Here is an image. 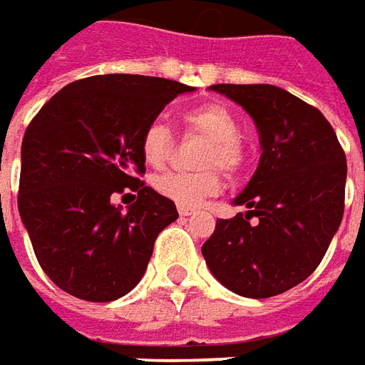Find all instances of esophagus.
I'll return each instance as SVG.
<instances>
[{
	"label": "esophagus",
	"mask_w": 365,
	"mask_h": 365,
	"mask_svg": "<svg viewBox=\"0 0 365 365\" xmlns=\"http://www.w3.org/2000/svg\"><path fill=\"white\" fill-rule=\"evenodd\" d=\"M178 212H180V216H192L194 214V210L187 206H178Z\"/></svg>",
	"instance_id": "1"
}]
</instances>
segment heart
Instances as JSON below:
<instances>
[{
    "label": "heart",
    "mask_w": 365,
    "mask_h": 365,
    "mask_svg": "<svg viewBox=\"0 0 365 365\" xmlns=\"http://www.w3.org/2000/svg\"><path fill=\"white\" fill-rule=\"evenodd\" d=\"M183 125L187 131L206 139L202 149L200 171H168L153 180L158 194L180 206H197L204 197L220 190L218 171L207 165H218L226 173H238L246 163V149L238 137V119L228 107L220 103H204L183 113ZM173 147L171 129L163 120H151L141 135V155L151 168H163Z\"/></svg>",
    "instance_id": "heart-1"
}]
</instances>
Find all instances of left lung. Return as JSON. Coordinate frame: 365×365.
I'll list each match as a JSON object with an SVG mask.
<instances>
[{
    "mask_svg": "<svg viewBox=\"0 0 365 365\" xmlns=\"http://www.w3.org/2000/svg\"><path fill=\"white\" fill-rule=\"evenodd\" d=\"M252 117L258 168L234 206L246 214L216 222L202 246L207 269L248 299L303 283L327 252L344 218L346 153L319 108L272 84H214Z\"/></svg>",
    "mask_w": 365,
    "mask_h": 365,
    "instance_id": "left-lung-1",
    "label": "left lung"
}]
</instances>
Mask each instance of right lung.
Here are the masks:
<instances>
[{"mask_svg":"<svg viewBox=\"0 0 365 365\" xmlns=\"http://www.w3.org/2000/svg\"><path fill=\"white\" fill-rule=\"evenodd\" d=\"M192 91L155 76L98 74L66 84L28 125L19 216L40 267L68 295L107 303L141 281L158 234L180 216L139 180L141 135ZM127 191L135 202L115 207L114 195Z\"/></svg>","mask_w":365,"mask_h":365,"instance_id":"right-lung-1","label":"right lung"}]
</instances>
